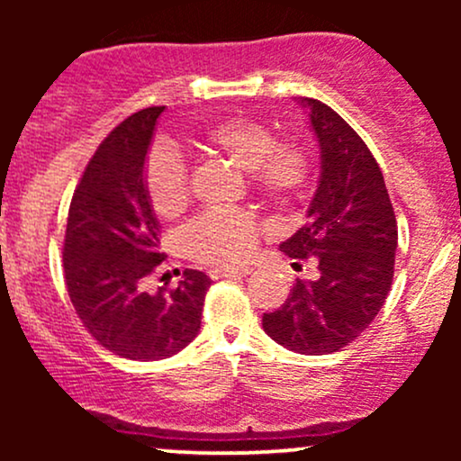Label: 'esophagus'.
I'll return each instance as SVG.
<instances>
[{"mask_svg": "<svg viewBox=\"0 0 461 461\" xmlns=\"http://www.w3.org/2000/svg\"><path fill=\"white\" fill-rule=\"evenodd\" d=\"M253 268L251 267H221V268H214V271H210L214 279L219 277H247L249 273H251Z\"/></svg>", "mask_w": 461, "mask_h": 461, "instance_id": "34e87169", "label": "esophagus"}]
</instances>
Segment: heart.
I'll return each instance as SVG.
<instances>
[{
  "mask_svg": "<svg viewBox=\"0 0 461 461\" xmlns=\"http://www.w3.org/2000/svg\"><path fill=\"white\" fill-rule=\"evenodd\" d=\"M199 147L223 156L245 168L253 188L264 199L288 205L308 186L312 176L310 153L297 140H275L273 130L251 116H231L208 125ZM142 186L153 212L176 219L190 199L188 167L171 147H156L142 168ZM260 238V223L242 210H223L199 216L186 230L190 256L210 264H234L253 253Z\"/></svg>",
  "mask_w": 461,
  "mask_h": 461,
  "instance_id": "heart-1",
  "label": "heart"
}]
</instances>
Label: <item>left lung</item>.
Listing matches in <instances>:
<instances>
[{"mask_svg":"<svg viewBox=\"0 0 461 461\" xmlns=\"http://www.w3.org/2000/svg\"><path fill=\"white\" fill-rule=\"evenodd\" d=\"M310 110L319 140L321 179L308 223L279 249L294 264L312 260L319 279L293 284L279 310L262 316L277 345L303 356L340 351L382 310L394 275L396 219L382 168L357 131L319 99H299Z\"/></svg>","mask_w":461,"mask_h":461,"instance_id":"obj_1","label":"left lung"}]
</instances>
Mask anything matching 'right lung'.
<instances>
[{
    "label": "right lung",
    "mask_w": 461,
    "mask_h": 461,
    "mask_svg": "<svg viewBox=\"0 0 461 461\" xmlns=\"http://www.w3.org/2000/svg\"><path fill=\"white\" fill-rule=\"evenodd\" d=\"M164 105L128 116L97 147L68 208L62 262L68 297L99 345L121 357L153 362L197 338L210 277L186 268L176 288L147 293L164 262L160 223L142 168Z\"/></svg>",
    "instance_id": "add662e5"
}]
</instances>
